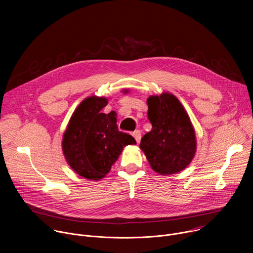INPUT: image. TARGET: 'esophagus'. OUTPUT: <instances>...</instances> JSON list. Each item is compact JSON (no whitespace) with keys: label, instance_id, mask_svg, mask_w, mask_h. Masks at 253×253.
Masks as SVG:
<instances>
[{"label":"esophagus","instance_id":"obj_1","mask_svg":"<svg viewBox=\"0 0 253 253\" xmlns=\"http://www.w3.org/2000/svg\"><path fill=\"white\" fill-rule=\"evenodd\" d=\"M132 135H133V137L135 138L136 142L139 143L140 140H141V132H140V130H135L134 132H132Z\"/></svg>","mask_w":253,"mask_h":253}]
</instances>
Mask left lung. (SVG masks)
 <instances>
[{
    "label": "left lung",
    "instance_id": "left-lung-1",
    "mask_svg": "<svg viewBox=\"0 0 253 253\" xmlns=\"http://www.w3.org/2000/svg\"><path fill=\"white\" fill-rule=\"evenodd\" d=\"M147 104L152 129L142 137L140 148L157 173L182 171L196 150L194 129L186 111L178 99L168 93L149 97Z\"/></svg>",
    "mask_w": 253,
    "mask_h": 253
}]
</instances>
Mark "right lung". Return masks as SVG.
<instances>
[{"instance_id":"add662e5","label":"right lung","mask_w":253,"mask_h":253,"mask_svg":"<svg viewBox=\"0 0 253 253\" xmlns=\"http://www.w3.org/2000/svg\"><path fill=\"white\" fill-rule=\"evenodd\" d=\"M106 98L85 99L72 115L63 138L68 164L77 174L99 180L110 171L123 147L136 144L128 133L119 131L115 113H102Z\"/></svg>"}]
</instances>
